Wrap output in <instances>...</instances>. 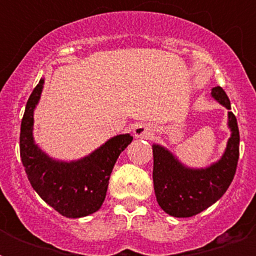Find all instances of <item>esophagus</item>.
<instances>
[{"label": "esophagus", "mask_w": 256, "mask_h": 256, "mask_svg": "<svg viewBox=\"0 0 256 256\" xmlns=\"http://www.w3.org/2000/svg\"><path fill=\"white\" fill-rule=\"evenodd\" d=\"M134 136L136 138H150L152 136V128L148 124H138L134 128Z\"/></svg>", "instance_id": "esophagus-1"}]
</instances>
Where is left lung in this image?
Listing matches in <instances>:
<instances>
[{
    "mask_svg": "<svg viewBox=\"0 0 256 256\" xmlns=\"http://www.w3.org/2000/svg\"><path fill=\"white\" fill-rule=\"evenodd\" d=\"M211 96L231 110L230 100L220 86L212 88ZM231 136L223 156L210 168L192 170L184 168L166 148L152 146V180L156 202L160 208L175 218L196 215L215 203L234 179L239 160V128L232 112H228Z\"/></svg>",
    "mask_w": 256,
    "mask_h": 256,
    "instance_id": "obj_1",
    "label": "left lung"
}]
</instances>
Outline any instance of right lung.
Returning a JSON list of instances; mask_svg holds the SVG:
<instances>
[{"mask_svg": "<svg viewBox=\"0 0 256 256\" xmlns=\"http://www.w3.org/2000/svg\"><path fill=\"white\" fill-rule=\"evenodd\" d=\"M44 80L30 94L22 116L20 154L36 192L66 218H81L100 210L108 179L118 156L128 144L130 134L116 136L77 162H58L42 152L33 140V112L41 96Z\"/></svg>", "mask_w": 256, "mask_h": 256, "instance_id": "obj_1", "label": "right lung"}]
</instances>
